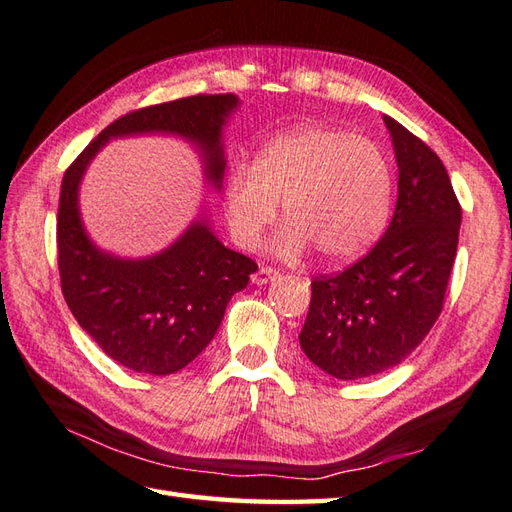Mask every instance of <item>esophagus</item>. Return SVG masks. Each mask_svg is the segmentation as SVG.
<instances>
[{
	"label": "esophagus",
	"mask_w": 512,
	"mask_h": 512,
	"mask_svg": "<svg viewBox=\"0 0 512 512\" xmlns=\"http://www.w3.org/2000/svg\"><path fill=\"white\" fill-rule=\"evenodd\" d=\"M277 277H279L277 270L268 268V266H262V268H259L257 273L253 275V284H257V286H266V284H270V281H275Z\"/></svg>",
	"instance_id": "obj_1"
}]
</instances>
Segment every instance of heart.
<instances>
[{"instance_id":"heart-1","label":"heart","mask_w":512,"mask_h":512,"mask_svg":"<svg viewBox=\"0 0 512 512\" xmlns=\"http://www.w3.org/2000/svg\"><path fill=\"white\" fill-rule=\"evenodd\" d=\"M286 224L273 253L297 259L310 246L328 264L365 255L383 235L391 213V171L372 140L345 129L303 125L259 151L255 165L237 162L224 182V213L233 239L255 246L277 217Z\"/></svg>"}]
</instances>
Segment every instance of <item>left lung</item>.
Masks as SVG:
<instances>
[{
	"label": "left lung",
	"instance_id": "left-lung-1",
	"mask_svg": "<svg viewBox=\"0 0 512 512\" xmlns=\"http://www.w3.org/2000/svg\"><path fill=\"white\" fill-rule=\"evenodd\" d=\"M383 121L398 165L394 217L361 262L312 281L299 334L310 361L339 380L383 374L416 350L440 317L458 250L462 209L442 160Z\"/></svg>",
	"mask_w": 512,
	"mask_h": 512
}]
</instances>
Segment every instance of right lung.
<instances>
[{
  "mask_svg": "<svg viewBox=\"0 0 512 512\" xmlns=\"http://www.w3.org/2000/svg\"><path fill=\"white\" fill-rule=\"evenodd\" d=\"M239 105L235 94H198L136 110L105 127L63 176L57 246L65 303L94 343L134 372L167 376L187 367L213 341L228 301L248 286L257 264L217 239L206 206L154 255L103 250L81 217L83 176L110 140L158 134L198 151L206 184L220 191L224 127Z\"/></svg>",
  "mask_w": 512,
  "mask_h": 512,
  "instance_id": "obj_1",
  "label": "right lung"
}]
</instances>
